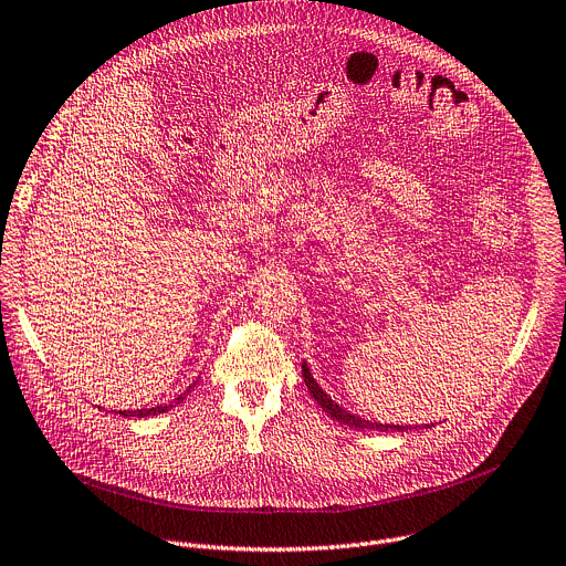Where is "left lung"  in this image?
<instances>
[{
	"instance_id": "8db88e82",
	"label": "left lung",
	"mask_w": 566,
	"mask_h": 566,
	"mask_svg": "<svg viewBox=\"0 0 566 566\" xmlns=\"http://www.w3.org/2000/svg\"><path fill=\"white\" fill-rule=\"evenodd\" d=\"M302 377H304V384L306 388H310V392L314 395V399L321 403V408L325 410V413L340 422V424H347L349 429H361V431H388V433H403V431H420V429H431L433 424H416V427H403V424H381V422H373V420H366L361 416H354L349 413V410H345L343 406H338L321 386L318 381L314 379V375L310 373V366L302 364Z\"/></svg>"
}]
</instances>
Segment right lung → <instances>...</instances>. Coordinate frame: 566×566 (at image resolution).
Segmentation results:
<instances>
[{
  "mask_svg": "<svg viewBox=\"0 0 566 566\" xmlns=\"http://www.w3.org/2000/svg\"><path fill=\"white\" fill-rule=\"evenodd\" d=\"M193 386H189L187 388V392L191 390ZM185 399V395H180V397H176L174 401H169V403H160V406H153V408H139V410H119V416H124V418H146V416H158V413H165V410H169V408H174L176 403H180Z\"/></svg>",
  "mask_w": 566,
  "mask_h": 566,
  "instance_id": "1",
  "label": "right lung"
}]
</instances>
